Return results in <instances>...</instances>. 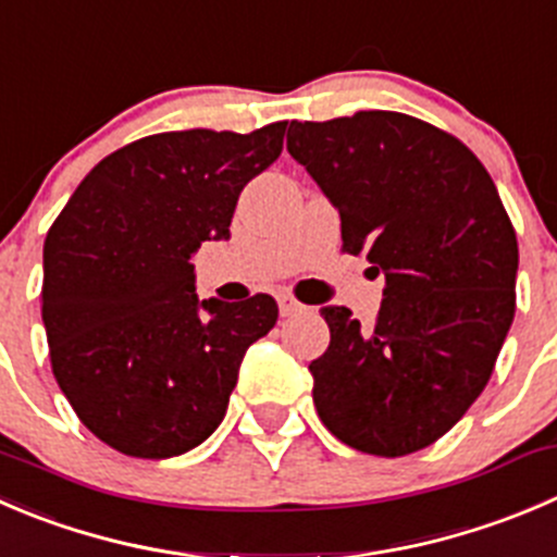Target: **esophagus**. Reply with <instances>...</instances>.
<instances>
[{"label":"esophagus","mask_w":557,"mask_h":557,"mask_svg":"<svg viewBox=\"0 0 557 557\" xmlns=\"http://www.w3.org/2000/svg\"><path fill=\"white\" fill-rule=\"evenodd\" d=\"M277 305H280V315L283 318H294V315H299V312L307 310V307L301 305V301H296L290 294H280Z\"/></svg>","instance_id":"1"}]
</instances>
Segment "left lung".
Wrapping results in <instances>:
<instances>
[{
	"instance_id": "1",
	"label": "left lung",
	"mask_w": 557,
	"mask_h": 557,
	"mask_svg": "<svg viewBox=\"0 0 557 557\" xmlns=\"http://www.w3.org/2000/svg\"><path fill=\"white\" fill-rule=\"evenodd\" d=\"M288 152L339 212L343 250L386 277L372 329L321 307L318 416L367 455L424 449L487 386L515 318L520 256L498 190L466 144L408 113L290 122Z\"/></svg>"
}]
</instances>
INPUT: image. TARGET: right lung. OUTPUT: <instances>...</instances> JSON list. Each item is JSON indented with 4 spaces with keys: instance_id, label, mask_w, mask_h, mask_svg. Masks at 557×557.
Instances as JSON below:
<instances>
[{
    "instance_id": "obj_1",
    "label": "right lung",
    "mask_w": 557,
    "mask_h": 557,
    "mask_svg": "<svg viewBox=\"0 0 557 557\" xmlns=\"http://www.w3.org/2000/svg\"><path fill=\"white\" fill-rule=\"evenodd\" d=\"M285 122L180 129L86 174L42 247V323L59 388L111 449L165 460L223 422L272 296L198 299L193 256L228 239L239 193L283 152Z\"/></svg>"
}]
</instances>
